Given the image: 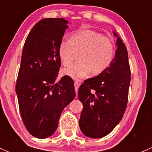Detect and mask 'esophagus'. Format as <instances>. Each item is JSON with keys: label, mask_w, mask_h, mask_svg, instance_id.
I'll list each match as a JSON object with an SVG mask.
<instances>
[{"label": "esophagus", "mask_w": 152, "mask_h": 152, "mask_svg": "<svg viewBox=\"0 0 152 152\" xmlns=\"http://www.w3.org/2000/svg\"><path fill=\"white\" fill-rule=\"evenodd\" d=\"M81 84L79 83V82H74V87H75V90H76V93L77 94L78 93V90H79V86H80Z\"/></svg>", "instance_id": "34e87169"}]
</instances>
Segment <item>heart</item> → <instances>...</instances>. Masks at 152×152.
Returning <instances> with one entry per match:
<instances>
[{
  "instance_id": "b5f03b06",
  "label": "heart",
  "mask_w": 152,
  "mask_h": 152,
  "mask_svg": "<svg viewBox=\"0 0 152 152\" xmlns=\"http://www.w3.org/2000/svg\"><path fill=\"white\" fill-rule=\"evenodd\" d=\"M58 56L63 65H68L79 53V62L62 70V74L75 80L88 76L92 72L99 74L105 71L115 56L113 41L93 30H80L73 32L70 39H63L58 45Z\"/></svg>"
}]
</instances>
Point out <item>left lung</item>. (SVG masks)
Instances as JSON below:
<instances>
[{"label":"left lung","instance_id":"left-lung-1","mask_svg":"<svg viewBox=\"0 0 152 152\" xmlns=\"http://www.w3.org/2000/svg\"><path fill=\"white\" fill-rule=\"evenodd\" d=\"M117 50L110 66L97 76L87 79L79 89L83 104L79 126L85 136L101 138L111 132L123 118L130 85V67L126 48L113 31Z\"/></svg>","mask_w":152,"mask_h":152}]
</instances>
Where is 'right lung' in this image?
I'll return each mask as SVG.
<instances>
[{"mask_svg":"<svg viewBox=\"0 0 152 152\" xmlns=\"http://www.w3.org/2000/svg\"><path fill=\"white\" fill-rule=\"evenodd\" d=\"M67 23L63 18L39 21L23 49L15 90L23 124L37 138H46L55 132L61 113L76 96L69 76L56 83L61 66L58 45Z\"/></svg>","mask_w":152,"mask_h":152,"instance_id":"obj_1","label":"right lung"}]
</instances>
